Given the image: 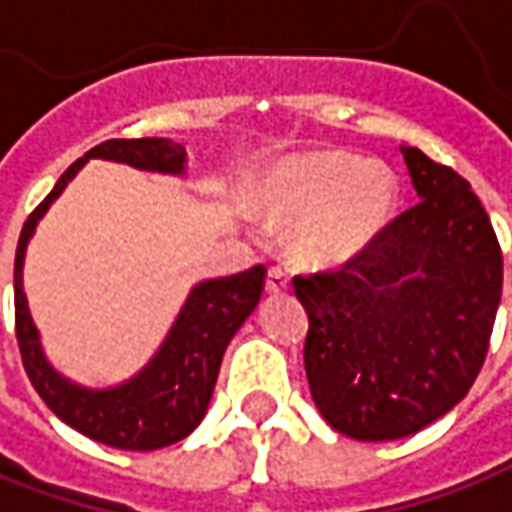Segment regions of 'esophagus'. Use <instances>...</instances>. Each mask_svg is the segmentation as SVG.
Masks as SVG:
<instances>
[{"label":"esophagus","mask_w":512,"mask_h":512,"mask_svg":"<svg viewBox=\"0 0 512 512\" xmlns=\"http://www.w3.org/2000/svg\"><path fill=\"white\" fill-rule=\"evenodd\" d=\"M266 291L269 294H285L288 291V274L283 269H269V274H266Z\"/></svg>","instance_id":"obj_1"}]
</instances>
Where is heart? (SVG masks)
<instances>
[{
  "label": "heart",
  "instance_id": "b5f03b06",
  "mask_svg": "<svg viewBox=\"0 0 512 512\" xmlns=\"http://www.w3.org/2000/svg\"><path fill=\"white\" fill-rule=\"evenodd\" d=\"M401 182L384 162L347 151H305L257 182L255 210L274 229L291 227L288 252L302 266L336 269L384 238Z\"/></svg>",
  "mask_w": 512,
  "mask_h": 512
}]
</instances>
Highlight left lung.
<instances>
[{
    "label": "left lung",
    "mask_w": 512,
    "mask_h": 512,
    "mask_svg": "<svg viewBox=\"0 0 512 512\" xmlns=\"http://www.w3.org/2000/svg\"><path fill=\"white\" fill-rule=\"evenodd\" d=\"M401 154L415 207L339 271L294 277L311 398L361 443L409 437L468 395L502 300V249L471 184Z\"/></svg>",
    "instance_id": "1"
}]
</instances>
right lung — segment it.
<instances>
[{
	"instance_id": "add662e5",
	"label": "right lung",
	"mask_w": 512,
	"mask_h": 512,
	"mask_svg": "<svg viewBox=\"0 0 512 512\" xmlns=\"http://www.w3.org/2000/svg\"><path fill=\"white\" fill-rule=\"evenodd\" d=\"M89 159L123 162L148 173L182 176L187 151L182 142L162 137L109 139L66 168L50 196L30 212L19 235L16 266H13L16 339L30 384L66 426L103 446L123 448V451H156L184 440L204 420L224 350L260 302L266 269L252 266L241 274L201 280L193 285L165 342L159 344L151 361L123 384L92 389L69 381L44 356L41 333L27 308L22 271L27 243L33 238L38 221Z\"/></svg>"
}]
</instances>
